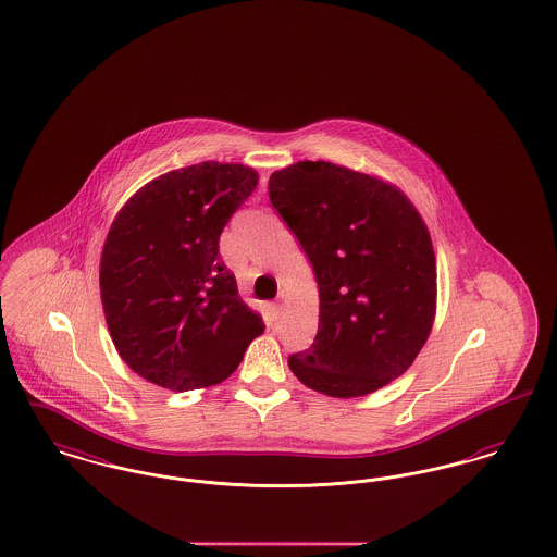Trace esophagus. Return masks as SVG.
I'll return each instance as SVG.
<instances>
[{
	"label": "esophagus",
	"instance_id": "34e87169",
	"mask_svg": "<svg viewBox=\"0 0 557 557\" xmlns=\"http://www.w3.org/2000/svg\"><path fill=\"white\" fill-rule=\"evenodd\" d=\"M271 315L277 320L280 315H282V302L277 300V302H271Z\"/></svg>",
	"mask_w": 557,
	"mask_h": 557
}]
</instances>
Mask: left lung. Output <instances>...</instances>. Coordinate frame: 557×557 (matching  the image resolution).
I'll list each match as a JSON object with an SVG mask.
<instances>
[{
  "instance_id": "1",
  "label": "left lung",
  "mask_w": 557,
  "mask_h": 557,
  "mask_svg": "<svg viewBox=\"0 0 557 557\" xmlns=\"http://www.w3.org/2000/svg\"><path fill=\"white\" fill-rule=\"evenodd\" d=\"M269 197L320 293L315 341L288 358L296 379L341 399L389 385L435 320L437 269L423 216L392 183L322 160L273 172Z\"/></svg>"
}]
</instances>
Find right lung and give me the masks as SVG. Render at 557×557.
<instances>
[{"label": "right lung", "mask_w": 557, "mask_h": 557, "mask_svg": "<svg viewBox=\"0 0 557 557\" xmlns=\"http://www.w3.org/2000/svg\"><path fill=\"white\" fill-rule=\"evenodd\" d=\"M257 183L250 165H187L143 185L113 219L100 255L102 311L120 358L149 383L219 385L264 332L219 257L221 233Z\"/></svg>", "instance_id": "right-lung-1"}]
</instances>
